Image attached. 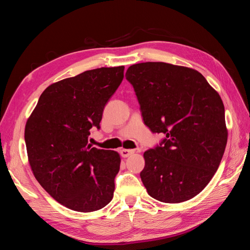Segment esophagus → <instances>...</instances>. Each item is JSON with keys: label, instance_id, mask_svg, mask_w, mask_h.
Segmentation results:
<instances>
[{"label": "esophagus", "instance_id": "1", "mask_svg": "<svg viewBox=\"0 0 250 250\" xmlns=\"http://www.w3.org/2000/svg\"><path fill=\"white\" fill-rule=\"evenodd\" d=\"M120 153H121V155H122L123 157H128V156H130V155H132L133 153H134V150H129V149H122L120 151Z\"/></svg>", "mask_w": 250, "mask_h": 250}]
</instances>
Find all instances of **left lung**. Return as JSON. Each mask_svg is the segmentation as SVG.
Wrapping results in <instances>:
<instances>
[{"instance_id":"left-lung-1","label":"left lung","mask_w":250,"mask_h":250,"mask_svg":"<svg viewBox=\"0 0 250 250\" xmlns=\"http://www.w3.org/2000/svg\"><path fill=\"white\" fill-rule=\"evenodd\" d=\"M125 76L144 123L166 135L161 146L144 153L140 175L148 194L166 203L192 199L213 178L228 143L221 97L187 66L142 62L128 67Z\"/></svg>"}]
</instances>
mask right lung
Wrapping results in <instances>:
<instances>
[{
	"label": "right lung",
	"mask_w": 250,
	"mask_h": 250,
	"mask_svg": "<svg viewBox=\"0 0 250 250\" xmlns=\"http://www.w3.org/2000/svg\"><path fill=\"white\" fill-rule=\"evenodd\" d=\"M124 65L100 67L52 83L27 120L25 142L32 173L65 208L89 213L111 201L121 157L92 147L89 129L124 78Z\"/></svg>",
	"instance_id": "add662e5"
}]
</instances>
